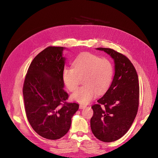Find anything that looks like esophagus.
<instances>
[{
    "instance_id": "obj_1",
    "label": "esophagus",
    "mask_w": 158,
    "mask_h": 158,
    "mask_svg": "<svg viewBox=\"0 0 158 158\" xmlns=\"http://www.w3.org/2000/svg\"><path fill=\"white\" fill-rule=\"evenodd\" d=\"M86 107V106H85V105H83V104H80L79 105V109L80 110H84V109H85Z\"/></svg>"
}]
</instances>
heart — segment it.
Returning <instances> with one entry per match:
<instances>
[{"instance_id":"heart-1","label":"heart","mask_w":158,"mask_h":158,"mask_svg":"<svg viewBox=\"0 0 158 158\" xmlns=\"http://www.w3.org/2000/svg\"><path fill=\"white\" fill-rule=\"evenodd\" d=\"M113 66L107 59L86 52L79 56L73 62V67L65 66L62 79L67 89L73 92L78 86L79 78H83L85 86L71 95L73 101L87 104L97 96L104 93L110 87L113 77Z\"/></svg>"}]
</instances>
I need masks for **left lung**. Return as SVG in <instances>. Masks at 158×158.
Segmentation results:
<instances>
[{"label": "left lung", "mask_w": 158, "mask_h": 158, "mask_svg": "<svg viewBox=\"0 0 158 158\" xmlns=\"http://www.w3.org/2000/svg\"><path fill=\"white\" fill-rule=\"evenodd\" d=\"M111 56L114 74L105 94L92 106L90 120L94 136L104 142L122 138L131 127L138 111L139 84L136 71L128 58L108 48H97Z\"/></svg>", "instance_id": "left-lung-1"}]
</instances>
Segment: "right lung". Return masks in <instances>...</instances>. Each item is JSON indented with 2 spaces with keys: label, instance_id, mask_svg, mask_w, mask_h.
I'll list each match as a JSON object with an SVG mask.
<instances>
[{
  "label": "right lung",
  "instance_id": "add662e5",
  "mask_svg": "<svg viewBox=\"0 0 158 158\" xmlns=\"http://www.w3.org/2000/svg\"><path fill=\"white\" fill-rule=\"evenodd\" d=\"M63 47H48L31 62L23 87L27 118L32 129L45 138L57 139L69 131L79 104L66 103L62 72L66 57Z\"/></svg>",
  "mask_w": 158,
  "mask_h": 158
}]
</instances>
